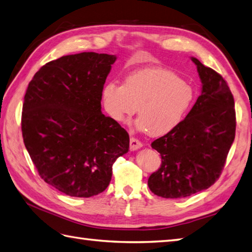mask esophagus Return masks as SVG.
<instances>
[{
  "instance_id": "esophagus-1",
  "label": "esophagus",
  "mask_w": 252,
  "mask_h": 252,
  "mask_svg": "<svg viewBox=\"0 0 252 252\" xmlns=\"http://www.w3.org/2000/svg\"><path fill=\"white\" fill-rule=\"evenodd\" d=\"M143 146V144H142V142H140V140H138L137 138H135V137H131L130 138V149L131 150H137V149H139L140 147H142Z\"/></svg>"
}]
</instances>
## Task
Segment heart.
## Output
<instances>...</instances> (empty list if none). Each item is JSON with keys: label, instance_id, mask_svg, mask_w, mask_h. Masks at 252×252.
Returning a JSON list of instances; mask_svg holds the SVG:
<instances>
[{"label": "heart", "instance_id": "obj_1", "mask_svg": "<svg viewBox=\"0 0 252 252\" xmlns=\"http://www.w3.org/2000/svg\"><path fill=\"white\" fill-rule=\"evenodd\" d=\"M193 99V88L163 68L142 69L127 76L124 86L110 81L103 89L105 109L115 121L126 122L137 108L136 126L155 136L176 128Z\"/></svg>", "mask_w": 252, "mask_h": 252}]
</instances>
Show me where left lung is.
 <instances>
[{"label": "left lung", "mask_w": 252, "mask_h": 252, "mask_svg": "<svg viewBox=\"0 0 252 252\" xmlns=\"http://www.w3.org/2000/svg\"><path fill=\"white\" fill-rule=\"evenodd\" d=\"M202 92L180 125L151 143L162 163L148 187L158 196L180 198L208 189L220 176L235 138L234 97L226 81L196 58H191Z\"/></svg>", "instance_id": "8db88e82"}]
</instances>
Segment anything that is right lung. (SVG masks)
<instances>
[{"instance_id": "obj_1", "label": "right lung", "mask_w": 252, "mask_h": 252, "mask_svg": "<svg viewBox=\"0 0 252 252\" xmlns=\"http://www.w3.org/2000/svg\"><path fill=\"white\" fill-rule=\"evenodd\" d=\"M117 57L96 52L46 63L28 86L23 143L39 176L64 194L90 197L107 188L113 164L128 151L124 127L101 112Z\"/></svg>"}]
</instances>
